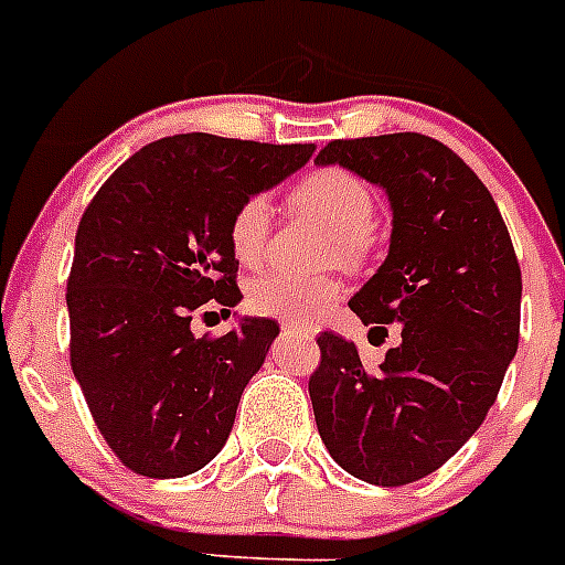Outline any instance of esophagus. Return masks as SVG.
Here are the masks:
<instances>
[{"label":"esophagus","instance_id":"esophagus-1","mask_svg":"<svg viewBox=\"0 0 565 565\" xmlns=\"http://www.w3.org/2000/svg\"><path fill=\"white\" fill-rule=\"evenodd\" d=\"M281 330H287V333H310V330H307L305 324H290V321H284L281 324Z\"/></svg>","mask_w":565,"mask_h":565}]
</instances>
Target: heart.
Wrapping results in <instances>:
<instances>
[{
    "label": "heart",
    "mask_w": 565,
    "mask_h": 565,
    "mask_svg": "<svg viewBox=\"0 0 565 565\" xmlns=\"http://www.w3.org/2000/svg\"><path fill=\"white\" fill-rule=\"evenodd\" d=\"M292 203L333 230L330 253L344 260H362L371 249V226L376 217V194L371 183L344 166H319L298 180ZM269 241V201L264 194H246L230 217V246L241 264H255ZM341 284L333 275H305L273 269L249 284V310L258 316L310 324L321 319L339 298Z\"/></svg>",
    "instance_id": "heart-1"
}]
</instances>
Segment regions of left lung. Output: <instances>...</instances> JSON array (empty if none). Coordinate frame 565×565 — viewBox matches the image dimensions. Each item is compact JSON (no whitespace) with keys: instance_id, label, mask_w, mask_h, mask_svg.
<instances>
[{"instance_id":"1","label":"left lung","mask_w":565,"mask_h":565,"mask_svg":"<svg viewBox=\"0 0 565 565\" xmlns=\"http://www.w3.org/2000/svg\"><path fill=\"white\" fill-rule=\"evenodd\" d=\"M341 163L391 198V253L350 310L402 341L367 371L353 341L319 333L310 376L330 457L371 486H407L443 468L480 428L520 344L523 275L509 226L471 166L434 137L330 140Z\"/></svg>"}]
</instances>
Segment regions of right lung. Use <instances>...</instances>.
I'll return each mask as SVG.
<instances>
[{
	"mask_svg": "<svg viewBox=\"0 0 565 565\" xmlns=\"http://www.w3.org/2000/svg\"><path fill=\"white\" fill-rule=\"evenodd\" d=\"M312 146L174 135L131 154L77 226L68 275L71 371L103 439L129 471L174 480L224 448L246 382L278 335L244 319L224 335L192 319L241 301L230 217Z\"/></svg>",
	"mask_w": 565,
	"mask_h": 565,
	"instance_id": "obj_1",
	"label": "right lung"
}]
</instances>
